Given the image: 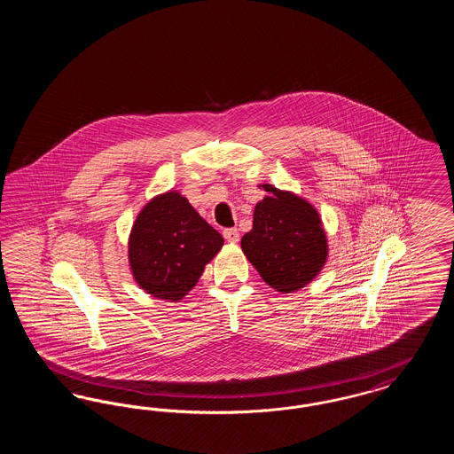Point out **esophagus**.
<instances>
[{
	"mask_svg": "<svg viewBox=\"0 0 454 454\" xmlns=\"http://www.w3.org/2000/svg\"><path fill=\"white\" fill-rule=\"evenodd\" d=\"M223 237H224L226 241L237 243L238 239H239V233H238L237 228H226V230L223 231Z\"/></svg>",
	"mask_w": 454,
	"mask_h": 454,
	"instance_id": "1",
	"label": "esophagus"
}]
</instances>
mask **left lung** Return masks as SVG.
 <instances>
[{"label":"left lung","instance_id":"8db88e82","mask_svg":"<svg viewBox=\"0 0 454 454\" xmlns=\"http://www.w3.org/2000/svg\"><path fill=\"white\" fill-rule=\"evenodd\" d=\"M269 195L255 206L254 228L241 238L247 259L260 278L281 293L296 291L322 270L326 238L311 204L263 185Z\"/></svg>","mask_w":454,"mask_h":454}]
</instances>
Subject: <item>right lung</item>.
I'll return each mask as SVG.
<instances>
[{
	"label": "right lung",
	"instance_id": "right-lung-1",
	"mask_svg": "<svg viewBox=\"0 0 454 454\" xmlns=\"http://www.w3.org/2000/svg\"><path fill=\"white\" fill-rule=\"evenodd\" d=\"M223 247V237L178 192L158 195L129 238L134 279L154 298L182 300Z\"/></svg>",
	"mask_w": 454,
	"mask_h": 454
}]
</instances>
